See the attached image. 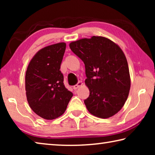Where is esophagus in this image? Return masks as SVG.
<instances>
[{"label": "esophagus", "mask_w": 155, "mask_h": 155, "mask_svg": "<svg viewBox=\"0 0 155 155\" xmlns=\"http://www.w3.org/2000/svg\"><path fill=\"white\" fill-rule=\"evenodd\" d=\"M82 85H83L82 81H78L77 85H75L73 86V89H74V90H77V89H78V87H81V86Z\"/></svg>", "instance_id": "34e87169"}]
</instances>
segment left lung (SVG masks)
<instances>
[{"label": "left lung", "instance_id": "1", "mask_svg": "<svg viewBox=\"0 0 155 155\" xmlns=\"http://www.w3.org/2000/svg\"><path fill=\"white\" fill-rule=\"evenodd\" d=\"M85 68L90 96L84 101L89 112L108 118L124 106L130 87L127 60L121 48L109 39L93 36L70 44Z\"/></svg>", "mask_w": 155, "mask_h": 155}]
</instances>
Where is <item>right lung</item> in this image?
Instances as JSON below:
<instances>
[{"label":"right lung","mask_w":155,"mask_h":155,"mask_svg":"<svg viewBox=\"0 0 155 155\" xmlns=\"http://www.w3.org/2000/svg\"><path fill=\"white\" fill-rule=\"evenodd\" d=\"M66 44L58 43L37 52L25 76L27 101L31 109L46 120L64 114L73 94L64 85L60 66Z\"/></svg>","instance_id":"obj_1"}]
</instances>
